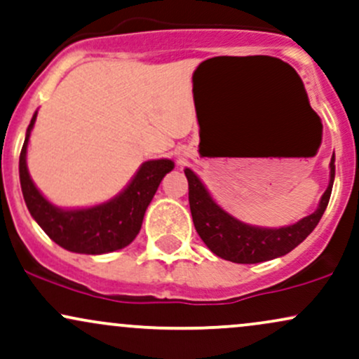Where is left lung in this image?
I'll use <instances>...</instances> for the list:
<instances>
[{"label": "left lung", "mask_w": 359, "mask_h": 359, "mask_svg": "<svg viewBox=\"0 0 359 359\" xmlns=\"http://www.w3.org/2000/svg\"><path fill=\"white\" fill-rule=\"evenodd\" d=\"M331 178L327 189L314 213L297 223L282 229H262L237 220L215 203L208 189L189 168L184 170L188 180V198L193 223L205 245L222 259L235 264H259L289 254L316 229L330 203L334 183V154L331 158Z\"/></svg>", "instance_id": "1"}]
</instances>
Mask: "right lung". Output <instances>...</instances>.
I'll use <instances>...</instances> for the list:
<instances>
[{"label":"right lung","instance_id":"1","mask_svg":"<svg viewBox=\"0 0 359 359\" xmlns=\"http://www.w3.org/2000/svg\"><path fill=\"white\" fill-rule=\"evenodd\" d=\"M36 112L27 129L20 153V183L28 212L55 243L75 254L100 255L128 247L139 233L146 208L161 180L175 168L171 159L141 164L130 183L112 200L90 208L63 210L38 191L27 168V147Z\"/></svg>","mask_w":359,"mask_h":359}]
</instances>
